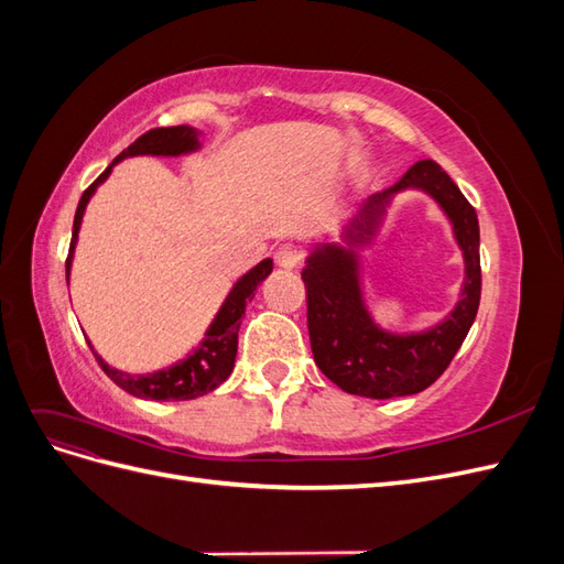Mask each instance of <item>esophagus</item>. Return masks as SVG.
Segmentation results:
<instances>
[{
  "label": "esophagus",
  "mask_w": 564,
  "mask_h": 564,
  "mask_svg": "<svg viewBox=\"0 0 564 564\" xmlns=\"http://www.w3.org/2000/svg\"><path fill=\"white\" fill-rule=\"evenodd\" d=\"M275 261L280 268H296L303 261V251L296 245H280L275 251Z\"/></svg>",
  "instance_id": "obj_1"
}]
</instances>
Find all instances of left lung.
I'll use <instances>...</instances> for the list:
<instances>
[{
  "label": "left lung",
  "mask_w": 564,
  "mask_h": 564,
  "mask_svg": "<svg viewBox=\"0 0 564 564\" xmlns=\"http://www.w3.org/2000/svg\"><path fill=\"white\" fill-rule=\"evenodd\" d=\"M404 187H421L437 199L454 224L466 259L464 296L452 315L425 334L392 336L371 322L357 280L355 251L324 245L311 253L301 278L308 294V332L315 365L324 377L350 395L390 400L414 395L435 383L468 336L482 292L480 226L473 204L433 160L416 162L383 193L365 202L346 230L348 245H365L377 230L390 197Z\"/></svg>",
  "instance_id": "8db88e82"
}]
</instances>
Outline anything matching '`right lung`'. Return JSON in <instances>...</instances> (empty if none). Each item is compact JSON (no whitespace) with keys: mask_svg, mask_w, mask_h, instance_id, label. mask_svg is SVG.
<instances>
[{"mask_svg":"<svg viewBox=\"0 0 564 564\" xmlns=\"http://www.w3.org/2000/svg\"><path fill=\"white\" fill-rule=\"evenodd\" d=\"M197 148V131L191 127H158L150 129L143 135H139L127 150L119 152V155L112 160V164L100 174L87 191H84L77 212H75V224H73V240H70V251H67L65 259V275L70 272V261H73V251L77 242V232L84 209H87V202L94 195L96 187L108 178L112 172V166L131 155H181V152H191ZM272 261L265 259L253 270H249L247 275L232 286V292L228 294L224 308L218 311L214 324L207 332V338L202 340L199 348H195L193 355H187L183 362L169 367L158 373H148V377H131V373L117 371L108 367L100 357L94 352L96 362L100 365L112 383H117L122 390L131 392L135 398L143 400H195L199 395H207L214 388L224 383L230 371L235 367V355H237V332H240V319L245 317L247 303L256 296V289L270 275ZM91 348V344H89Z\"/></svg>","mask_w":564,"mask_h":564,"instance_id":"obj_1","label":"right lung"}]
</instances>
